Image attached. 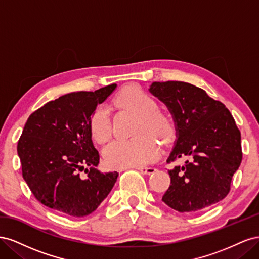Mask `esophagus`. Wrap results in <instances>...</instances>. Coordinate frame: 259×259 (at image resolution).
Masks as SVG:
<instances>
[{
    "label": "esophagus",
    "instance_id": "esophagus-1",
    "mask_svg": "<svg viewBox=\"0 0 259 259\" xmlns=\"http://www.w3.org/2000/svg\"><path fill=\"white\" fill-rule=\"evenodd\" d=\"M136 169H138L139 171H142L143 174L145 175H150V174H153L154 171L156 170L154 167H145V166H139L137 167Z\"/></svg>",
    "mask_w": 259,
    "mask_h": 259
}]
</instances>
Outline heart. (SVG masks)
Returning <instances> with one entry per match:
<instances>
[{"instance_id":"obj_1","label":"heart","mask_w":259,"mask_h":259,"mask_svg":"<svg viewBox=\"0 0 259 259\" xmlns=\"http://www.w3.org/2000/svg\"><path fill=\"white\" fill-rule=\"evenodd\" d=\"M117 103L127 107L142 116L136 135L133 139H116L104 149V161L111 168H127L144 165L158 158L160 148L155 138L147 134L152 133L155 136L165 140L173 135V124L168 117L158 111L156 100L135 86L124 90ZM89 126L94 140L99 144L107 143L112 134L111 115L109 109L100 105L91 114Z\"/></svg>"}]
</instances>
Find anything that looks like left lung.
<instances>
[{
	"label": "left lung",
	"instance_id": "8db88e82",
	"mask_svg": "<svg viewBox=\"0 0 259 259\" xmlns=\"http://www.w3.org/2000/svg\"><path fill=\"white\" fill-rule=\"evenodd\" d=\"M149 92L166 105L175 122L167 162L187 159L168 170L170 185L162 201L180 213L222 201L242 161L241 133L230 111L190 83L153 82Z\"/></svg>",
	"mask_w": 259,
	"mask_h": 259
}]
</instances>
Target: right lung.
<instances>
[{
    "label": "right lung",
    "instance_id": "1",
    "mask_svg": "<svg viewBox=\"0 0 259 259\" xmlns=\"http://www.w3.org/2000/svg\"><path fill=\"white\" fill-rule=\"evenodd\" d=\"M116 84L74 92L31 114L18 140L22 177L43 205L69 216L93 213L113 188L117 171L101 173L89 126L92 112ZM89 166L90 169H85ZM84 171L86 177L81 176Z\"/></svg>",
    "mask_w": 259,
    "mask_h": 259
}]
</instances>
